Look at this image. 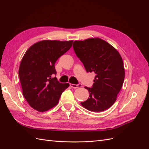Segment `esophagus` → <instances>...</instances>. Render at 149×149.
<instances>
[{"label":"esophagus","mask_w":149,"mask_h":149,"mask_svg":"<svg viewBox=\"0 0 149 149\" xmlns=\"http://www.w3.org/2000/svg\"><path fill=\"white\" fill-rule=\"evenodd\" d=\"M70 86L73 88H81L82 85L81 84H70Z\"/></svg>","instance_id":"34e87169"}]
</instances>
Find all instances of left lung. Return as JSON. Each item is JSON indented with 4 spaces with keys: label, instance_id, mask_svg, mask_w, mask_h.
<instances>
[{
    "label": "left lung",
    "instance_id": "8db88e82",
    "mask_svg": "<svg viewBox=\"0 0 149 149\" xmlns=\"http://www.w3.org/2000/svg\"><path fill=\"white\" fill-rule=\"evenodd\" d=\"M73 49L86 71L95 74L93 87H84L89 93V97L81 104L90 111L109 109L116 102L125 77L120 53L100 38L76 40Z\"/></svg>",
    "mask_w": 149,
    "mask_h": 149
}]
</instances>
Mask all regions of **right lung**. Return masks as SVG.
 Wrapping results in <instances>:
<instances>
[{
	"label": "right lung",
	"instance_id": "obj_1",
	"mask_svg": "<svg viewBox=\"0 0 149 149\" xmlns=\"http://www.w3.org/2000/svg\"><path fill=\"white\" fill-rule=\"evenodd\" d=\"M73 40H45L32 45L21 60L19 74L22 93L29 104L39 112L55 107L69 83H60L56 74L57 60L72 46Z\"/></svg>",
	"mask_w": 149,
	"mask_h": 149
}]
</instances>
